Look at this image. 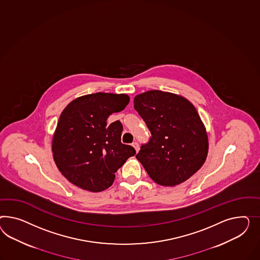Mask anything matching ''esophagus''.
Segmentation results:
<instances>
[{
	"label": "esophagus",
	"mask_w": 260,
	"mask_h": 260,
	"mask_svg": "<svg viewBox=\"0 0 260 260\" xmlns=\"http://www.w3.org/2000/svg\"><path fill=\"white\" fill-rule=\"evenodd\" d=\"M133 147L135 148V150H136V152H138L139 151V149H140V147H139V144L137 143V142H134L133 143Z\"/></svg>",
	"instance_id": "esophagus-1"
}]
</instances>
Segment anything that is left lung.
Segmentation results:
<instances>
[{
  "mask_svg": "<svg viewBox=\"0 0 260 260\" xmlns=\"http://www.w3.org/2000/svg\"><path fill=\"white\" fill-rule=\"evenodd\" d=\"M134 103L151 134L136 155L148 176L162 186L188 180L208 153V136L196 108L180 94L159 90L137 94Z\"/></svg>",
  "mask_w": 260,
  "mask_h": 260,
  "instance_id": "left-lung-1",
  "label": "left lung"
}]
</instances>
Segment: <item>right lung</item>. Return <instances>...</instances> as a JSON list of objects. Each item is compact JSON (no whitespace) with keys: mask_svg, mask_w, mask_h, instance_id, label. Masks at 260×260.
Segmentation results:
<instances>
[{"mask_svg":"<svg viewBox=\"0 0 260 260\" xmlns=\"http://www.w3.org/2000/svg\"><path fill=\"white\" fill-rule=\"evenodd\" d=\"M129 102L126 93L96 92L65 107L52 140L54 161L61 174L81 189L100 192L112 185L125 161L136 151L121 143L120 121L108 125L113 112Z\"/></svg>","mask_w":260,"mask_h":260,"instance_id":"add662e5","label":"right lung"}]
</instances>
